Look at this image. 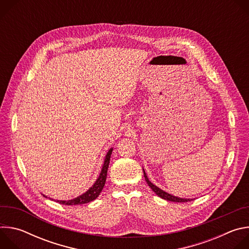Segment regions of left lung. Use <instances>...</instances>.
<instances>
[{"label": "left lung", "mask_w": 249, "mask_h": 249, "mask_svg": "<svg viewBox=\"0 0 249 249\" xmlns=\"http://www.w3.org/2000/svg\"><path fill=\"white\" fill-rule=\"evenodd\" d=\"M143 170H144V169H143ZM144 176H145V179H146L148 185L151 187V189H152L158 196H160V197L162 198V199H165V200L171 201V202H178V203H181V202H188V201H192V200H193V199H183V198H178V197L172 196V195H170V194L164 192L163 190L160 189V188L157 187L156 185H154V184L149 180L148 176H147V174L145 173V171H144Z\"/></svg>", "instance_id": "obj_1"}]
</instances>
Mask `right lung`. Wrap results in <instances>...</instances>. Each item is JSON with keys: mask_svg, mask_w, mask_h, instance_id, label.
I'll list each match as a JSON object with an SVG mask.
<instances>
[{"mask_svg": "<svg viewBox=\"0 0 249 249\" xmlns=\"http://www.w3.org/2000/svg\"><path fill=\"white\" fill-rule=\"evenodd\" d=\"M112 150L110 149L105 157L104 160V163L101 169V172L98 176L97 180L95 181V183L92 185V187H90L86 193H84L83 195L73 199V200H69V201H57L60 204H64V205H81V204H86V203H89L90 201H93L94 199H96L98 197V195L100 194V192L102 191L105 181H106V175H107V169H108V165H109V161H110V157L112 154Z\"/></svg>", "mask_w": 249, "mask_h": 249, "instance_id": "add662e5", "label": "right lung"}]
</instances>
